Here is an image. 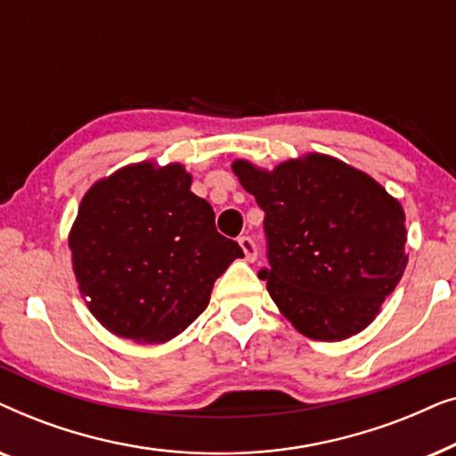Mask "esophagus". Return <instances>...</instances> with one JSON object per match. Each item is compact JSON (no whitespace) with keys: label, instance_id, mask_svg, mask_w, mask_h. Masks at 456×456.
<instances>
[{"label":"esophagus","instance_id":"1","mask_svg":"<svg viewBox=\"0 0 456 456\" xmlns=\"http://www.w3.org/2000/svg\"><path fill=\"white\" fill-rule=\"evenodd\" d=\"M239 245L242 247V251H245L247 261L257 259V245H255V240L251 239V236H240Z\"/></svg>","mask_w":456,"mask_h":456}]
</instances>
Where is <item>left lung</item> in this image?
<instances>
[{"label": "left lung", "instance_id": "1", "mask_svg": "<svg viewBox=\"0 0 456 456\" xmlns=\"http://www.w3.org/2000/svg\"><path fill=\"white\" fill-rule=\"evenodd\" d=\"M264 209L267 292L298 332L345 340L376 320L407 267L404 211L376 180L328 155L264 172L236 161Z\"/></svg>", "mask_w": 456, "mask_h": 456}]
</instances>
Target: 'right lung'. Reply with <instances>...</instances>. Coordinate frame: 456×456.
<instances>
[{"label": "right lung", "instance_id": "obj_1", "mask_svg": "<svg viewBox=\"0 0 456 456\" xmlns=\"http://www.w3.org/2000/svg\"><path fill=\"white\" fill-rule=\"evenodd\" d=\"M74 273L91 314L122 338L166 342L208 309L239 242L191 192L183 166L124 167L97 183L70 234Z\"/></svg>", "mask_w": 456, "mask_h": 456}]
</instances>
